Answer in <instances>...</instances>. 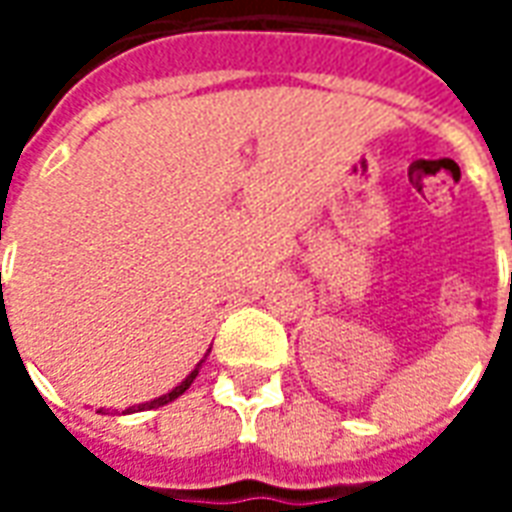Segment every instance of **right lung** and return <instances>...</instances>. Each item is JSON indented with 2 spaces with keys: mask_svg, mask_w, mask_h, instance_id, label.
Wrapping results in <instances>:
<instances>
[{
  "mask_svg": "<svg viewBox=\"0 0 512 512\" xmlns=\"http://www.w3.org/2000/svg\"><path fill=\"white\" fill-rule=\"evenodd\" d=\"M200 365H202V362H200ZM200 365L194 367V370H191L189 376L183 378V381H180V384L175 386V389H172V392H167V395L156 397V400H150V403H139V406L126 408V414H134V411H145V408H158V406H167V403H172V400H175V397L183 395V392H186V389H189V386L194 384V378H197V373H200Z\"/></svg>",
  "mask_w": 512,
  "mask_h": 512,
  "instance_id": "1",
  "label": "right lung"
}]
</instances>
